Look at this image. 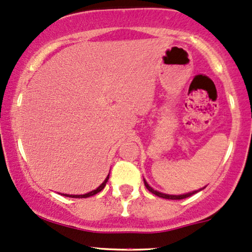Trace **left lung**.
Here are the masks:
<instances>
[{
  "instance_id": "1",
  "label": "left lung",
  "mask_w": 252,
  "mask_h": 252,
  "mask_svg": "<svg viewBox=\"0 0 252 252\" xmlns=\"http://www.w3.org/2000/svg\"><path fill=\"white\" fill-rule=\"evenodd\" d=\"M144 186H145V188H147L148 190H149L150 192H153L154 195H156V196H158V197H162V198H165V199H183V198H187V197L192 196L193 193L201 191V190H202V189L195 190V191L184 193V195H166V193H163V192H159V191H156V190H154L153 188H151L149 184H148L147 182H145V180H144Z\"/></svg>"
}]
</instances>
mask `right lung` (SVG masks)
Wrapping results in <instances>:
<instances>
[{
  "label": "right lung",
  "instance_id": "obj_1",
  "mask_svg": "<svg viewBox=\"0 0 252 252\" xmlns=\"http://www.w3.org/2000/svg\"><path fill=\"white\" fill-rule=\"evenodd\" d=\"M108 180H109V175L107 176V178H105L104 182H103V183L101 184V186H99L98 188H97L96 190H93V191H90V192H88V193H84V195H66V193H63V196H66V197H72V198H87V197L94 196V195H96L97 192H99V191H101V190L104 189V187H105V184H107Z\"/></svg>",
  "mask_w": 252,
  "mask_h": 252
}]
</instances>
